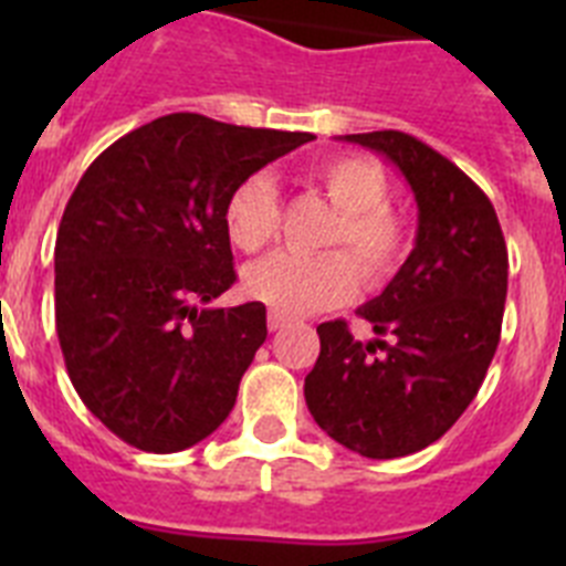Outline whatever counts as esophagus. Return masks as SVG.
I'll return each instance as SVG.
<instances>
[{
  "label": "esophagus",
  "instance_id": "34e87169",
  "mask_svg": "<svg viewBox=\"0 0 566 566\" xmlns=\"http://www.w3.org/2000/svg\"><path fill=\"white\" fill-rule=\"evenodd\" d=\"M292 319L286 317V314L280 312H269V332H280V328H286Z\"/></svg>",
  "mask_w": 566,
  "mask_h": 566
}]
</instances>
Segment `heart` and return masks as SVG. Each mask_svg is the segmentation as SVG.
Listing matches in <instances>:
<instances>
[{
  "instance_id": "obj_1",
  "label": "heart",
  "mask_w": 566,
  "mask_h": 566,
  "mask_svg": "<svg viewBox=\"0 0 566 566\" xmlns=\"http://www.w3.org/2000/svg\"><path fill=\"white\" fill-rule=\"evenodd\" d=\"M317 187L337 209V221L328 229L323 247L343 252H323L314 258L277 252L258 260L243 274L249 297L286 317L323 312L345 303L357 292L391 280L408 252V223L388 207V175L374 158L339 155L314 172ZM227 234L240 252L254 254L277 238L280 201L269 175L254 172L229 192L223 207Z\"/></svg>"
}]
</instances>
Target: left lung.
Instances as JSON below:
<instances>
[{
    "label": "left lung",
    "instance_id": "left-lung-1",
    "mask_svg": "<svg viewBox=\"0 0 566 566\" xmlns=\"http://www.w3.org/2000/svg\"><path fill=\"white\" fill-rule=\"evenodd\" d=\"M345 142L385 155L411 184L417 247L359 308L379 339L359 343L345 319L317 326L319 357L303 391L334 442L397 459L437 442L482 388L502 337L507 247L488 195L437 149L399 129Z\"/></svg>",
    "mask_w": 566,
    "mask_h": 566
}]
</instances>
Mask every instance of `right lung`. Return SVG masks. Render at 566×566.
<instances>
[{"label":"right lung","instance_id":"add662e5","mask_svg":"<svg viewBox=\"0 0 566 566\" xmlns=\"http://www.w3.org/2000/svg\"><path fill=\"white\" fill-rule=\"evenodd\" d=\"M312 138L172 113L109 144L70 195L59 345L90 413L138 451L192 448L234 408L266 306H209L238 280L223 207L243 178Z\"/></svg>","mask_w":566,"mask_h":566}]
</instances>
